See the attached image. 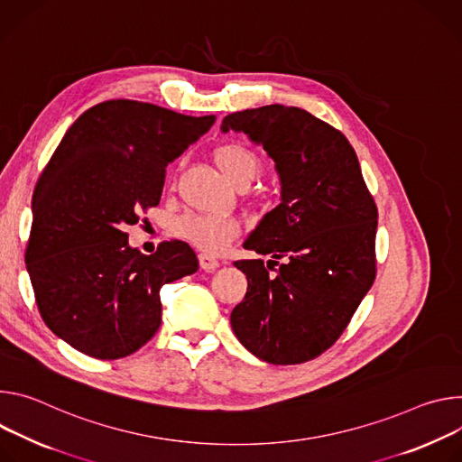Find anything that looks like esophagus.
Wrapping results in <instances>:
<instances>
[{
    "label": "esophagus",
    "instance_id": "1",
    "mask_svg": "<svg viewBox=\"0 0 462 462\" xmlns=\"http://www.w3.org/2000/svg\"><path fill=\"white\" fill-rule=\"evenodd\" d=\"M198 261H199V268H201V270H208V272L217 270V268L220 266L218 259H215L213 254H209V253H199V254H198Z\"/></svg>",
    "mask_w": 462,
    "mask_h": 462
}]
</instances>
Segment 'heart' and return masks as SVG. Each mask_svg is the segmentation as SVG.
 I'll use <instances>...</instances> for the list:
<instances>
[{
    "mask_svg": "<svg viewBox=\"0 0 462 462\" xmlns=\"http://www.w3.org/2000/svg\"><path fill=\"white\" fill-rule=\"evenodd\" d=\"M213 160L236 187L247 185L261 172L259 156L242 143L227 141L218 144L213 152ZM174 235L203 253H220L240 235V222L233 217L190 213L176 220Z\"/></svg>",
    "mask_w": 462,
    "mask_h": 462,
    "instance_id": "heart-1",
    "label": "heart"
}]
</instances>
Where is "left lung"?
Instances as JSON below:
<instances>
[{"label": "left lung", "instance_id": "obj_1", "mask_svg": "<svg viewBox=\"0 0 462 462\" xmlns=\"http://www.w3.org/2000/svg\"><path fill=\"white\" fill-rule=\"evenodd\" d=\"M229 130L263 144L282 183V201L244 242L272 261L235 263L247 291L231 312L233 332L268 364L310 362L339 339L374 282V198L348 139L309 112H235L222 121Z\"/></svg>", "mask_w": 462, "mask_h": 462}]
</instances>
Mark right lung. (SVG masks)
<instances>
[{
  "instance_id": "right-lung-1",
  "label": "right lung",
  "mask_w": 462,
  "mask_h": 462,
  "mask_svg": "<svg viewBox=\"0 0 462 462\" xmlns=\"http://www.w3.org/2000/svg\"><path fill=\"white\" fill-rule=\"evenodd\" d=\"M215 123L130 98L105 100L66 132L32 194L25 264L43 323L97 360L139 350L162 325L163 284L198 270L192 247L128 245L162 199L165 169Z\"/></svg>"
}]
</instances>
